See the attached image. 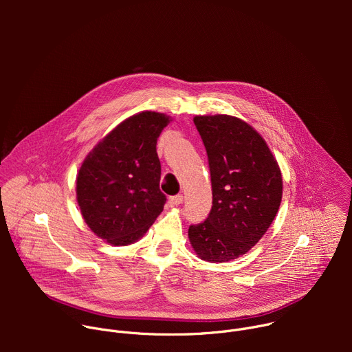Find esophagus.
Returning <instances> with one entry per match:
<instances>
[{
  "label": "esophagus",
  "mask_w": 352,
  "mask_h": 352,
  "mask_svg": "<svg viewBox=\"0 0 352 352\" xmlns=\"http://www.w3.org/2000/svg\"><path fill=\"white\" fill-rule=\"evenodd\" d=\"M182 200H184V196H182V195L170 196V199H168V205H170V206H178V205H181V204H182Z\"/></svg>",
  "instance_id": "34e87169"
}]
</instances>
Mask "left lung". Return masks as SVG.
<instances>
[{
	"instance_id": "8db88e82",
	"label": "left lung",
	"mask_w": 352,
	"mask_h": 352,
	"mask_svg": "<svg viewBox=\"0 0 352 352\" xmlns=\"http://www.w3.org/2000/svg\"><path fill=\"white\" fill-rule=\"evenodd\" d=\"M193 122L208 153L213 206L204 223L189 226L188 235L200 259L223 263L246 254L273 223L281 173L263 138L242 120L219 114Z\"/></svg>"
}]
</instances>
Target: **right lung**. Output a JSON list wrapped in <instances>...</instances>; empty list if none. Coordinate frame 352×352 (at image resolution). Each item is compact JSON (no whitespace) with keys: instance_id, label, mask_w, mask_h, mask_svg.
<instances>
[{"instance_id":"obj_1","label":"right lung","mask_w":352,"mask_h":352,"mask_svg":"<svg viewBox=\"0 0 352 352\" xmlns=\"http://www.w3.org/2000/svg\"><path fill=\"white\" fill-rule=\"evenodd\" d=\"M170 118L143 111L113 129L85 159L76 196L90 230L113 245L139 239L166 205L157 139Z\"/></svg>"}]
</instances>
